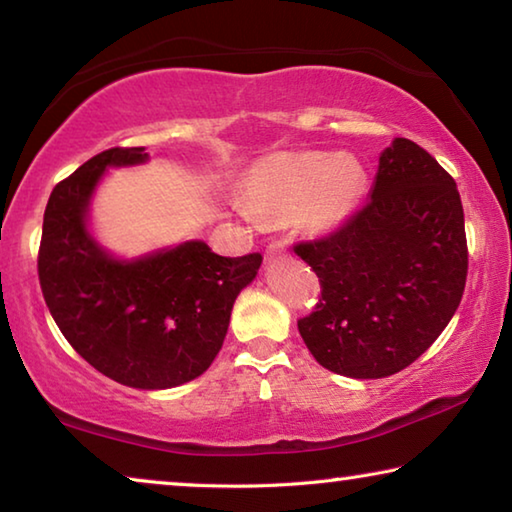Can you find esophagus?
I'll return each instance as SVG.
<instances>
[{
    "label": "esophagus",
    "mask_w": 512,
    "mask_h": 512,
    "mask_svg": "<svg viewBox=\"0 0 512 512\" xmlns=\"http://www.w3.org/2000/svg\"><path fill=\"white\" fill-rule=\"evenodd\" d=\"M280 250H284V244H282V241H273V244H268V248H266V255H275V253H280Z\"/></svg>",
    "instance_id": "obj_1"
}]
</instances>
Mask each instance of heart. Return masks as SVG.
I'll return each mask as SVG.
<instances>
[{
	"label": "heart",
	"instance_id": "heart-1",
	"mask_svg": "<svg viewBox=\"0 0 512 512\" xmlns=\"http://www.w3.org/2000/svg\"><path fill=\"white\" fill-rule=\"evenodd\" d=\"M363 183L361 164L345 153H284L257 164L244 198L246 214L264 219L302 210L311 230H334L352 214Z\"/></svg>",
	"mask_w": 512,
	"mask_h": 512
}]
</instances>
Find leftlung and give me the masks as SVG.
Here are the masks:
<instances>
[{"label": "left lung", "mask_w": 512, "mask_h": 512, "mask_svg": "<svg viewBox=\"0 0 512 512\" xmlns=\"http://www.w3.org/2000/svg\"><path fill=\"white\" fill-rule=\"evenodd\" d=\"M320 296L298 320L320 366L354 379L395 375L431 348L467 280L454 178L406 137L381 153L375 187L332 235L298 241Z\"/></svg>", "instance_id": "8db88e82"}]
</instances>
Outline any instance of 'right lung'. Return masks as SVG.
<instances>
[{"instance_id": "obj_1", "label": "right lung", "mask_w": 512, "mask_h": 512, "mask_svg": "<svg viewBox=\"0 0 512 512\" xmlns=\"http://www.w3.org/2000/svg\"><path fill=\"white\" fill-rule=\"evenodd\" d=\"M144 146L101 151L49 196L38 250L40 289L69 345L124 386H180L212 366L239 291L262 255L221 257L203 241L117 262L85 228L106 167L144 162Z\"/></svg>"}]
</instances>
